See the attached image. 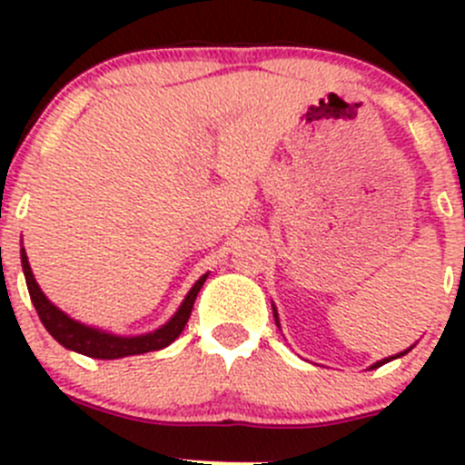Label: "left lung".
Masks as SVG:
<instances>
[{
  "label": "left lung",
  "mask_w": 465,
  "mask_h": 465,
  "mask_svg": "<svg viewBox=\"0 0 465 465\" xmlns=\"http://www.w3.org/2000/svg\"><path fill=\"white\" fill-rule=\"evenodd\" d=\"M272 311H274V320H276V326H279V312H276V306H274V303H272ZM411 349H414V346H410V349H407V351H401V353H398V355H391V358H384V360H380V362L371 364V367H369V369H378V367H382V364L391 362V360H396V358H402V355H405V353H410Z\"/></svg>",
  "instance_id": "8db88e82"
}]
</instances>
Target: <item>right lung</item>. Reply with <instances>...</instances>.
<instances>
[{"instance_id":"right-lung-1","label":"right lung","mask_w":465,"mask_h":465,"mask_svg":"<svg viewBox=\"0 0 465 465\" xmlns=\"http://www.w3.org/2000/svg\"><path fill=\"white\" fill-rule=\"evenodd\" d=\"M20 259L31 302L33 306H35L37 315H40V322L45 323V328L49 331V335L54 337L58 344H63L64 349L76 351V353L96 360H119L128 358V355H142L150 353V351L166 349L168 344H173V341L180 337V332L184 331L186 322H189L191 317V311H193L195 297H198L200 288H203L206 276H209V272H206V274H203L195 281L193 288L189 290L184 302H182L180 308L175 311V315L163 323V326H159L157 331L143 332V335H114V332H107L101 331V328H94L87 326V323L76 322L74 317H69L67 312L60 311L55 303H51L49 299H46V294L42 292L40 285H37L35 276H33L29 256H26L25 247L20 250Z\"/></svg>"}]
</instances>
